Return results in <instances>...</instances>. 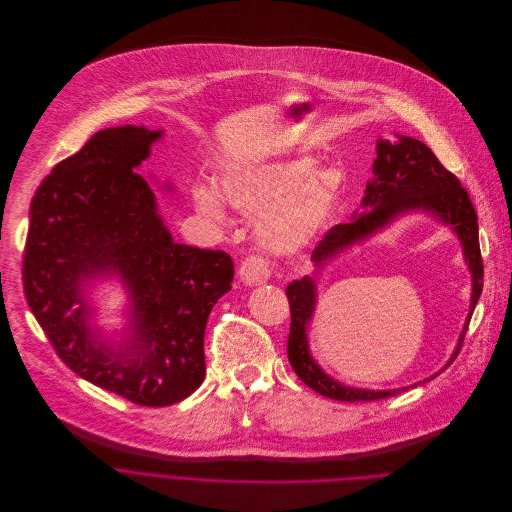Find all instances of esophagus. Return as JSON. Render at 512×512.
<instances>
[{"label":"esophagus","mask_w":512,"mask_h":512,"mask_svg":"<svg viewBox=\"0 0 512 512\" xmlns=\"http://www.w3.org/2000/svg\"><path fill=\"white\" fill-rule=\"evenodd\" d=\"M270 264L264 256H248L242 264H240V280L246 286H258L264 284L270 278Z\"/></svg>","instance_id":"obj_1"}]
</instances>
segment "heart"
Segmentation results:
<instances>
[{
  "label": "heart",
  "mask_w": 512,
  "mask_h": 512,
  "mask_svg": "<svg viewBox=\"0 0 512 512\" xmlns=\"http://www.w3.org/2000/svg\"><path fill=\"white\" fill-rule=\"evenodd\" d=\"M220 193L244 214H258L256 236L272 252H296L319 240L337 216L343 175L333 167H319L313 157H290L226 171ZM199 210L224 220L220 195L199 187Z\"/></svg>",
  "instance_id": "1"
}]
</instances>
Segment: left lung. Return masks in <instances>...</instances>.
Instances as JSON below:
<instances>
[{"label":"left lung","instance_id":"left-lung-1","mask_svg":"<svg viewBox=\"0 0 512 512\" xmlns=\"http://www.w3.org/2000/svg\"><path fill=\"white\" fill-rule=\"evenodd\" d=\"M361 206L365 208L363 214H353L351 222L333 226L319 242V246L313 250L311 260L315 262L317 268H323L331 258H335L343 250L367 240L377 230H383L389 222H393V218L410 212L432 214L442 224L450 226L454 234L460 238L464 260L472 274V296L470 313L464 323V331L458 339V347L448 361L450 365L460 353L470 317L482 292L484 274L478 244V220L468 191L462 187L458 177L438 161V157L432 153L428 145L412 137L397 135V141H377L373 179L367 183ZM286 296L290 304L288 361L294 373L311 389L337 401H375L407 389L399 387L381 391L349 387L327 375L311 357L309 341H306V327L313 321L317 309V280L313 276H302L300 280H292L286 286ZM434 377H438V373L424 379V383Z\"/></svg>","mask_w":512,"mask_h":512}]
</instances>
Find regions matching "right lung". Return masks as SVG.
Returning <instances> with one entry per match:
<instances>
[{
  "mask_svg": "<svg viewBox=\"0 0 512 512\" xmlns=\"http://www.w3.org/2000/svg\"><path fill=\"white\" fill-rule=\"evenodd\" d=\"M161 135L105 129L60 161L36 189L24 250L26 300L58 357L145 407L177 403L201 385L208 317L234 280L230 254L171 238L135 171ZM100 275H119L130 292L119 346L91 327L85 286Z\"/></svg>",
  "mask_w": 512,
  "mask_h": 512,
  "instance_id": "obj_1",
  "label": "right lung"
}]
</instances>
